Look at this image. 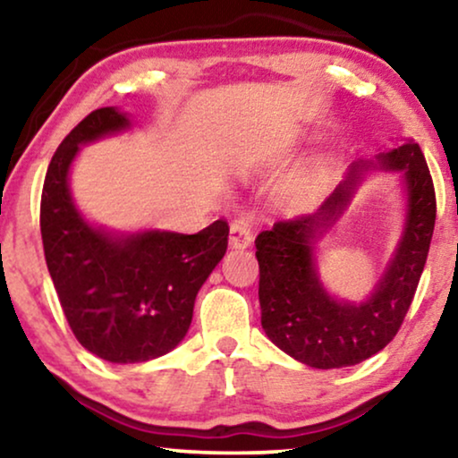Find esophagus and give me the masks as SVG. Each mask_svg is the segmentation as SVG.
Returning <instances> with one entry per match:
<instances>
[{"label": "esophagus", "instance_id": "esophagus-1", "mask_svg": "<svg viewBox=\"0 0 458 458\" xmlns=\"http://www.w3.org/2000/svg\"><path fill=\"white\" fill-rule=\"evenodd\" d=\"M252 240H254V218L250 215L235 218V221L231 223V231H229L231 246L243 250L252 243Z\"/></svg>", "mask_w": 458, "mask_h": 458}]
</instances>
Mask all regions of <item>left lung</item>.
I'll use <instances>...</instances> for the list:
<instances>
[{
	"mask_svg": "<svg viewBox=\"0 0 458 458\" xmlns=\"http://www.w3.org/2000/svg\"><path fill=\"white\" fill-rule=\"evenodd\" d=\"M384 168L403 171L409 196L406 229L371 298L337 302L318 281L312 243L344 215L359 183V166L312 215L277 221L256 237L260 323L275 346L315 369L359 365L398 334L415 298L436 225V190L415 141L379 154Z\"/></svg>",
	"mask_w": 458,
	"mask_h": 458,
	"instance_id": "1",
	"label": "left lung"
}]
</instances>
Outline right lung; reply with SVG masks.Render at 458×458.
Wrapping results in <instances>:
<instances>
[{"label": "right lung", "mask_w": 458, "mask_h": 458, "mask_svg": "<svg viewBox=\"0 0 458 458\" xmlns=\"http://www.w3.org/2000/svg\"><path fill=\"white\" fill-rule=\"evenodd\" d=\"M127 127L114 108L87 114L49 162L39 215L47 271L74 337L91 354L123 365L158 359L183 340L199 287L229 237L223 218L193 235H112L79 215L68 191L79 146Z\"/></svg>", "instance_id": "right-lung-1"}]
</instances>
